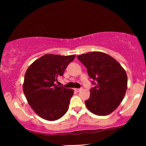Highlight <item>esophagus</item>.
<instances>
[{
    "instance_id": "obj_1",
    "label": "esophagus",
    "mask_w": 146,
    "mask_h": 146,
    "mask_svg": "<svg viewBox=\"0 0 146 146\" xmlns=\"http://www.w3.org/2000/svg\"><path fill=\"white\" fill-rule=\"evenodd\" d=\"M82 88H75L74 89V91L76 92H80Z\"/></svg>"
}]
</instances>
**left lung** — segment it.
<instances>
[{"label":"left lung","mask_w":146,"mask_h":146,"mask_svg":"<svg viewBox=\"0 0 146 146\" xmlns=\"http://www.w3.org/2000/svg\"><path fill=\"white\" fill-rule=\"evenodd\" d=\"M77 58L85 66L94 87L85 104L91 112L106 115L118 107L127 90V77L124 69L114 58L101 52L79 55Z\"/></svg>","instance_id":"obj_1"}]
</instances>
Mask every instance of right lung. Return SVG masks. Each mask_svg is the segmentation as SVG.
Returning <instances> with one entry per match:
<instances>
[{
  "label": "right lung",
  "mask_w": 146,
  "mask_h": 146,
  "mask_svg": "<svg viewBox=\"0 0 146 146\" xmlns=\"http://www.w3.org/2000/svg\"><path fill=\"white\" fill-rule=\"evenodd\" d=\"M75 57L45 54L34 62L26 72L24 94L31 107L42 118L54 121L66 113L74 91L55 83Z\"/></svg>",
  "instance_id": "add662e5"
}]
</instances>
